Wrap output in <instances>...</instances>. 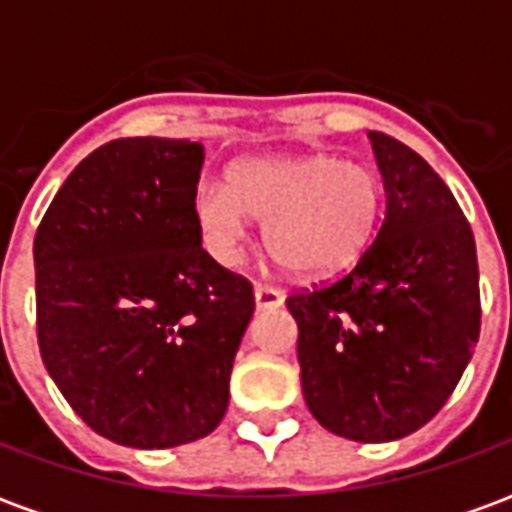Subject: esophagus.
Segmentation results:
<instances>
[{"label": "esophagus", "mask_w": 512, "mask_h": 512, "mask_svg": "<svg viewBox=\"0 0 512 512\" xmlns=\"http://www.w3.org/2000/svg\"><path fill=\"white\" fill-rule=\"evenodd\" d=\"M285 301V293L271 285H255V304L257 310H277Z\"/></svg>", "instance_id": "34e87169"}]
</instances>
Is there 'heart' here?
<instances>
[{
    "instance_id": "b5f03b06",
    "label": "heart",
    "mask_w": 512,
    "mask_h": 512,
    "mask_svg": "<svg viewBox=\"0 0 512 512\" xmlns=\"http://www.w3.org/2000/svg\"><path fill=\"white\" fill-rule=\"evenodd\" d=\"M384 186L365 164L326 153L235 161L227 183L194 191V222L219 260H233L246 222L266 219L263 244L296 277H326L365 252L381 222Z\"/></svg>"
}]
</instances>
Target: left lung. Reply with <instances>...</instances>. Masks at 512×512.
<instances>
[{"label":"left lung","instance_id":"1","mask_svg":"<svg viewBox=\"0 0 512 512\" xmlns=\"http://www.w3.org/2000/svg\"><path fill=\"white\" fill-rule=\"evenodd\" d=\"M386 213L343 279L288 296L312 417L351 441H395L439 414L480 337L472 227L447 183L370 131Z\"/></svg>","mask_w":512,"mask_h":512}]
</instances>
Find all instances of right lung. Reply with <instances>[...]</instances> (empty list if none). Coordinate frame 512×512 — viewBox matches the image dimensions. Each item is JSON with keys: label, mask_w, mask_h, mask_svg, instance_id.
<instances>
[{"label": "right lung", "mask_w": 512, "mask_h": 512, "mask_svg": "<svg viewBox=\"0 0 512 512\" xmlns=\"http://www.w3.org/2000/svg\"><path fill=\"white\" fill-rule=\"evenodd\" d=\"M189 139H112L73 169L35 235L43 365L104 439L167 450L208 436L255 312L249 279L202 249Z\"/></svg>", "instance_id": "add662e5"}]
</instances>
